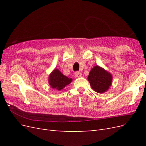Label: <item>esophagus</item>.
<instances>
[{"mask_svg":"<svg viewBox=\"0 0 146 146\" xmlns=\"http://www.w3.org/2000/svg\"><path fill=\"white\" fill-rule=\"evenodd\" d=\"M82 76V73L80 72H75V76L76 77H80Z\"/></svg>","mask_w":146,"mask_h":146,"instance_id":"obj_1","label":"esophagus"}]
</instances>
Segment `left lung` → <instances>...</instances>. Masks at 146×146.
<instances>
[{"label":"left lung","instance_id":"left-lung-1","mask_svg":"<svg viewBox=\"0 0 146 146\" xmlns=\"http://www.w3.org/2000/svg\"><path fill=\"white\" fill-rule=\"evenodd\" d=\"M92 90L98 93H104L111 86L113 80L112 74L103 68L96 65L92 68L88 76Z\"/></svg>","mask_w":146,"mask_h":146}]
</instances>
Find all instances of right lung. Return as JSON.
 <instances>
[{
	"label": "right lung",
	"mask_w": 146,
	"mask_h": 146,
	"mask_svg": "<svg viewBox=\"0 0 146 146\" xmlns=\"http://www.w3.org/2000/svg\"><path fill=\"white\" fill-rule=\"evenodd\" d=\"M72 82V78L65 76L60 70L54 69L50 74L48 78V82L52 89L61 91Z\"/></svg>",
	"instance_id": "1"
}]
</instances>
